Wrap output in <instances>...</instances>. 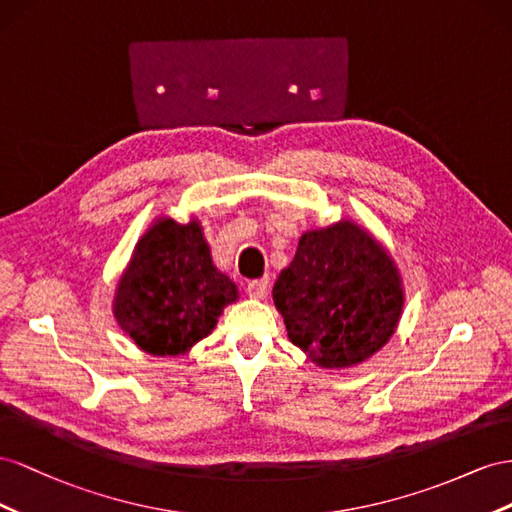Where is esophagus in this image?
Instances as JSON below:
<instances>
[{
  "label": "esophagus",
  "instance_id": "esophagus-1",
  "mask_svg": "<svg viewBox=\"0 0 512 512\" xmlns=\"http://www.w3.org/2000/svg\"><path fill=\"white\" fill-rule=\"evenodd\" d=\"M270 291V279L264 276V279H255L246 285V294L255 298V300H264Z\"/></svg>",
  "mask_w": 512,
  "mask_h": 512
}]
</instances>
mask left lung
Listing matches in <instances>:
<instances>
[{"label":"left lung","mask_w":512,"mask_h":512,"mask_svg":"<svg viewBox=\"0 0 512 512\" xmlns=\"http://www.w3.org/2000/svg\"><path fill=\"white\" fill-rule=\"evenodd\" d=\"M287 337L321 369H349L377 354L399 328L401 272L373 233L341 218L304 231L272 289Z\"/></svg>","instance_id":"1"}]
</instances>
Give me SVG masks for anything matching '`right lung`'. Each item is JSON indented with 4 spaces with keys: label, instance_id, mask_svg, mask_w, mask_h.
<instances>
[{
    "label": "right lung",
    "instance_id": "obj_1",
    "mask_svg": "<svg viewBox=\"0 0 512 512\" xmlns=\"http://www.w3.org/2000/svg\"><path fill=\"white\" fill-rule=\"evenodd\" d=\"M238 287L214 266L199 218L158 216L135 244L111 311L126 337L150 356H184L216 328Z\"/></svg>",
    "mask_w": 512,
    "mask_h": 512
}]
</instances>
